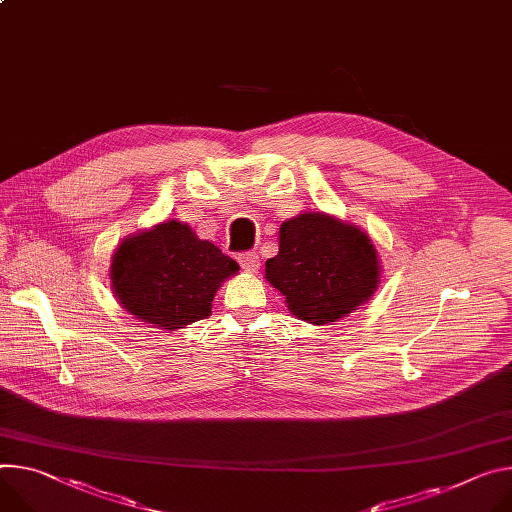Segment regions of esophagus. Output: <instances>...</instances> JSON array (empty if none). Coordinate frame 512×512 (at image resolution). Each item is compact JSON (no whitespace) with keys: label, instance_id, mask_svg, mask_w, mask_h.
<instances>
[{"label":"esophagus","instance_id":"esophagus-1","mask_svg":"<svg viewBox=\"0 0 512 512\" xmlns=\"http://www.w3.org/2000/svg\"><path fill=\"white\" fill-rule=\"evenodd\" d=\"M239 263L245 271H257L259 269V255L257 253H241L239 255Z\"/></svg>","mask_w":512,"mask_h":512}]
</instances>
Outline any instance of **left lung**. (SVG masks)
<instances>
[{"mask_svg":"<svg viewBox=\"0 0 512 512\" xmlns=\"http://www.w3.org/2000/svg\"><path fill=\"white\" fill-rule=\"evenodd\" d=\"M265 280L296 318L337 322L378 290V251L355 224L306 212L280 226V253L265 261Z\"/></svg>","mask_w":512,"mask_h":512,"instance_id":"obj_1","label":"left lung"}]
</instances>
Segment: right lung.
Segmentation results:
<instances>
[{
  "label": "right lung",
  "instance_id": "right-lung-1",
  "mask_svg": "<svg viewBox=\"0 0 512 512\" xmlns=\"http://www.w3.org/2000/svg\"><path fill=\"white\" fill-rule=\"evenodd\" d=\"M239 263L179 220L124 239L110 267L112 290L136 320L155 329H183L208 318L212 300Z\"/></svg>",
  "mask_w": 512,
  "mask_h": 512
}]
</instances>
